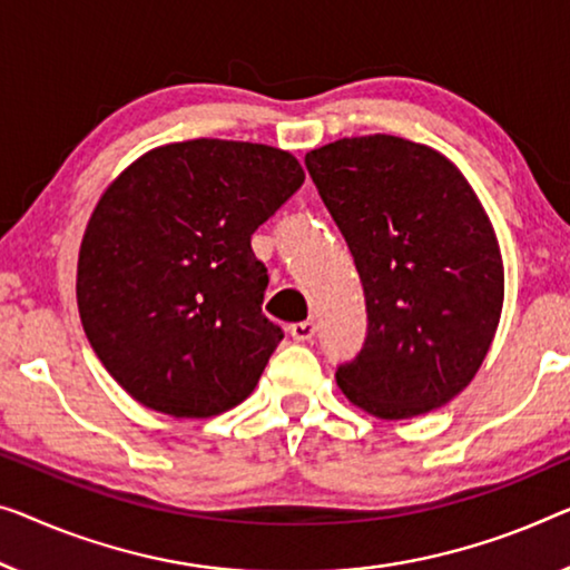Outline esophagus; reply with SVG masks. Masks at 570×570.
Masks as SVG:
<instances>
[{"mask_svg": "<svg viewBox=\"0 0 570 570\" xmlns=\"http://www.w3.org/2000/svg\"><path fill=\"white\" fill-rule=\"evenodd\" d=\"M317 333V325H314L312 320H304V322H294L292 327H288V335H292L296 343H307V340L314 337Z\"/></svg>", "mask_w": 570, "mask_h": 570, "instance_id": "esophagus-1", "label": "esophagus"}]
</instances>
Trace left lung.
I'll return each instance as SVG.
<instances>
[{
  "mask_svg": "<svg viewBox=\"0 0 570 570\" xmlns=\"http://www.w3.org/2000/svg\"><path fill=\"white\" fill-rule=\"evenodd\" d=\"M304 164L366 294V343L337 386L379 420L448 404L481 368L504 304L502 253L471 184L396 135L335 140Z\"/></svg>",
  "mask_w": 570,
  "mask_h": 570,
  "instance_id": "left-lung-1",
  "label": "left lung"
}]
</instances>
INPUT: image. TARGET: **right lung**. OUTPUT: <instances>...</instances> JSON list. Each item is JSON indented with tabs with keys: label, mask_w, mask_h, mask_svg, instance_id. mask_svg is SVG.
Returning <instances> with one entry per match:
<instances>
[{
	"label": "right lung",
	"mask_w": 570,
	"mask_h": 570,
	"mask_svg": "<svg viewBox=\"0 0 570 570\" xmlns=\"http://www.w3.org/2000/svg\"><path fill=\"white\" fill-rule=\"evenodd\" d=\"M304 184L292 153L199 138L148 150L107 186L76 302L97 358L135 402L204 420L248 399L284 330L261 312L250 235Z\"/></svg>",
	"instance_id": "right-lung-1"
}]
</instances>
